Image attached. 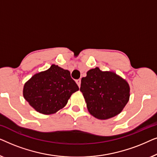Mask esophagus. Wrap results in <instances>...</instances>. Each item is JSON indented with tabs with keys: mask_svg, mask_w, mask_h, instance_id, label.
<instances>
[{
	"mask_svg": "<svg viewBox=\"0 0 157 157\" xmlns=\"http://www.w3.org/2000/svg\"><path fill=\"white\" fill-rule=\"evenodd\" d=\"M76 82L77 84H78V87H80V86H81V79H80V78H79V79H77V80L76 81Z\"/></svg>",
	"mask_w": 157,
	"mask_h": 157,
	"instance_id": "34e87169",
	"label": "esophagus"
}]
</instances>
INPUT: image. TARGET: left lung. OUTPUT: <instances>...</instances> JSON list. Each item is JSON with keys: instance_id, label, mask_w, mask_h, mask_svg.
Segmentation results:
<instances>
[{"instance_id": "left-lung-1", "label": "left lung", "mask_w": 157, "mask_h": 157, "mask_svg": "<svg viewBox=\"0 0 157 157\" xmlns=\"http://www.w3.org/2000/svg\"><path fill=\"white\" fill-rule=\"evenodd\" d=\"M81 78L80 91L88 110L98 119H108L121 112L129 99L128 83L111 71L98 68L89 70Z\"/></svg>"}]
</instances>
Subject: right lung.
Wrapping results in <instances>:
<instances>
[{
	"label": "right lung",
	"mask_w": 157,
	"mask_h": 157,
	"mask_svg": "<svg viewBox=\"0 0 157 157\" xmlns=\"http://www.w3.org/2000/svg\"><path fill=\"white\" fill-rule=\"evenodd\" d=\"M78 89L68 70L53 64L25 83L23 96L38 112L51 114L65 106L71 94Z\"/></svg>",
	"instance_id": "1"
}]
</instances>
